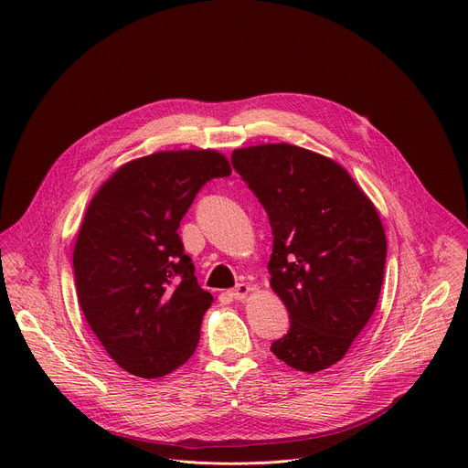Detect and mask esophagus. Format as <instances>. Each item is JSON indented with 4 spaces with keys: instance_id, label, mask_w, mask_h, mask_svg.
Instances as JSON below:
<instances>
[{
    "instance_id": "34e87169",
    "label": "esophagus",
    "mask_w": 468,
    "mask_h": 468,
    "mask_svg": "<svg viewBox=\"0 0 468 468\" xmlns=\"http://www.w3.org/2000/svg\"><path fill=\"white\" fill-rule=\"evenodd\" d=\"M250 285H246V283H239L229 294L235 298V300H244L248 294H250Z\"/></svg>"
}]
</instances>
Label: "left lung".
<instances>
[{
  "label": "left lung",
  "instance_id": "1",
  "mask_svg": "<svg viewBox=\"0 0 468 468\" xmlns=\"http://www.w3.org/2000/svg\"><path fill=\"white\" fill-rule=\"evenodd\" d=\"M231 161L274 235L271 287L291 327L272 354L307 374L335 365L370 320L383 285L387 239L374 204L339 163L300 146L240 148Z\"/></svg>",
  "mask_w": 468,
  "mask_h": 468
}]
</instances>
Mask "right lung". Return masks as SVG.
Returning <instances> with one entry per match:
<instances>
[{
  "label": "right lung",
  "instance_id": "right-lung-1",
  "mask_svg": "<svg viewBox=\"0 0 468 468\" xmlns=\"http://www.w3.org/2000/svg\"><path fill=\"white\" fill-rule=\"evenodd\" d=\"M229 174L217 150L157 152L122 165L90 199L74 248L78 298L125 372L163 378L194 354L213 296L177 229L199 188Z\"/></svg>",
  "mask_w": 468,
  "mask_h": 468
}]
</instances>
